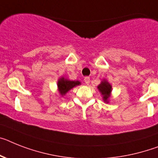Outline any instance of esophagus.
<instances>
[{
  "label": "esophagus",
  "instance_id": "34e87169",
  "mask_svg": "<svg viewBox=\"0 0 158 158\" xmlns=\"http://www.w3.org/2000/svg\"><path fill=\"white\" fill-rule=\"evenodd\" d=\"M84 82H85L86 84H87V85H88V84L90 83V78H89V77H85V78H84Z\"/></svg>",
  "mask_w": 158,
  "mask_h": 158
}]
</instances>
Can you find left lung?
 I'll list each match as a JSON object with an SVG mask.
<instances>
[{"instance_id":"obj_1","label":"left lung","mask_w":158,"mask_h":158,"mask_svg":"<svg viewBox=\"0 0 158 158\" xmlns=\"http://www.w3.org/2000/svg\"><path fill=\"white\" fill-rule=\"evenodd\" d=\"M98 89L101 92L103 96H104V100L105 102H108V99L110 96V93L112 91V86L110 85L109 83L107 81H103L99 86H98Z\"/></svg>"}]
</instances>
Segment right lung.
I'll return each mask as SVG.
<instances>
[{
    "label": "right lung",
    "mask_w": 158,
    "mask_h": 158,
    "mask_svg": "<svg viewBox=\"0 0 158 158\" xmlns=\"http://www.w3.org/2000/svg\"><path fill=\"white\" fill-rule=\"evenodd\" d=\"M80 84L79 81H71L68 79H65L64 78H62L58 82V87L59 91L62 95H65L69 90H71L75 86Z\"/></svg>",
    "instance_id": "add662e5"
}]
</instances>
